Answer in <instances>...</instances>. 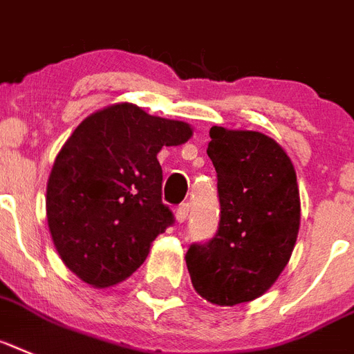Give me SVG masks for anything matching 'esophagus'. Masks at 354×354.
Wrapping results in <instances>:
<instances>
[{
    "label": "esophagus",
    "mask_w": 354,
    "mask_h": 354,
    "mask_svg": "<svg viewBox=\"0 0 354 354\" xmlns=\"http://www.w3.org/2000/svg\"><path fill=\"white\" fill-rule=\"evenodd\" d=\"M188 213H189V204L188 203L179 204L177 209H175V218H177V223H184L186 217H188Z\"/></svg>",
    "instance_id": "34e87169"
}]
</instances>
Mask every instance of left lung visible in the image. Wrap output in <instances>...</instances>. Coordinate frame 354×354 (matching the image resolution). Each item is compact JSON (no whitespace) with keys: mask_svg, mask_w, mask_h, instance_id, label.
Instances as JSON below:
<instances>
[{"mask_svg":"<svg viewBox=\"0 0 354 354\" xmlns=\"http://www.w3.org/2000/svg\"><path fill=\"white\" fill-rule=\"evenodd\" d=\"M221 221L208 242H194L186 266L195 291L235 306L261 297L288 264L300 226L291 159L273 139L251 130H209Z\"/></svg>","mask_w":354,"mask_h":354,"instance_id":"left-lung-1","label":"left lung"}]
</instances>
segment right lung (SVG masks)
<instances>
[{
    "instance_id": "right-lung-1",
    "label": "right lung",
    "mask_w": 354,
    "mask_h": 354,
    "mask_svg": "<svg viewBox=\"0 0 354 354\" xmlns=\"http://www.w3.org/2000/svg\"><path fill=\"white\" fill-rule=\"evenodd\" d=\"M189 137L186 122L130 103L99 110L75 128L52 166L46 218L61 261L79 279L106 288L145 262L151 241L175 223L160 197L157 153Z\"/></svg>"
}]
</instances>
